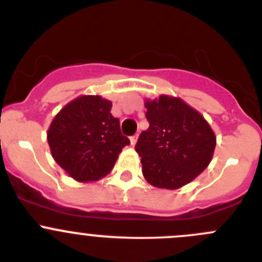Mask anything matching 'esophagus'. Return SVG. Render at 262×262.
<instances>
[{
    "mask_svg": "<svg viewBox=\"0 0 262 262\" xmlns=\"http://www.w3.org/2000/svg\"><path fill=\"white\" fill-rule=\"evenodd\" d=\"M129 142H131V145H135L136 142H138V135L133 136V138H129Z\"/></svg>",
    "mask_w": 262,
    "mask_h": 262,
    "instance_id": "34e87169",
    "label": "esophagus"
}]
</instances>
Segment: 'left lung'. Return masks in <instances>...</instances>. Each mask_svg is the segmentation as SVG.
Segmentation results:
<instances>
[{"label":"left lung","instance_id":"obj_1","mask_svg":"<svg viewBox=\"0 0 262 262\" xmlns=\"http://www.w3.org/2000/svg\"><path fill=\"white\" fill-rule=\"evenodd\" d=\"M149 127L135 145L143 176L152 186L176 190L209 166L216 136L202 115L178 97L144 102Z\"/></svg>","mask_w":262,"mask_h":262}]
</instances>
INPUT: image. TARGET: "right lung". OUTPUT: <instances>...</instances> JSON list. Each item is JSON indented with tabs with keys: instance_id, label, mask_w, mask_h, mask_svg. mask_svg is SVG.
Here are the masks:
<instances>
[{
	"instance_id": "1",
	"label": "right lung",
	"mask_w": 262,
	"mask_h": 262,
	"mask_svg": "<svg viewBox=\"0 0 262 262\" xmlns=\"http://www.w3.org/2000/svg\"><path fill=\"white\" fill-rule=\"evenodd\" d=\"M111 101L80 96L67 103L51 122L47 142L57 164L78 182L101 180L114 168L118 155L129 144L111 115Z\"/></svg>"
}]
</instances>
